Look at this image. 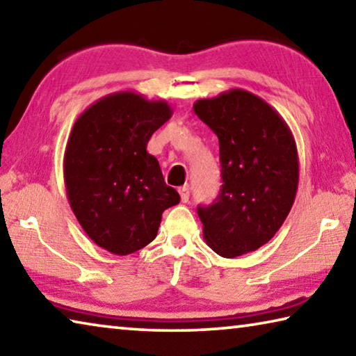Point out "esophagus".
<instances>
[{
  "mask_svg": "<svg viewBox=\"0 0 356 356\" xmlns=\"http://www.w3.org/2000/svg\"><path fill=\"white\" fill-rule=\"evenodd\" d=\"M179 193H180V200H182V202H188V200H190V186L188 185L180 186Z\"/></svg>",
  "mask_w": 356,
  "mask_h": 356,
  "instance_id": "esophagus-1",
  "label": "esophagus"
}]
</instances>
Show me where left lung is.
Here are the masks:
<instances>
[{"label":"left lung","mask_w":356,"mask_h":356,"mask_svg":"<svg viewBox=\"0 0 356 356\" xmlns=\"http://www.w3.org/2000/svg\"><path fill=\"white\" fill-rule=\"evenodd\" d=\"M218 136L222 185L209 207H197L204 240L222 257L256 251L272 238L298 188V152L286 120L245 89L193 105Z\"/></svg>","instance_id":"1"}]
</instances>
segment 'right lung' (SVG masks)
Here are the masks:
<instances>
[{
    "instance_id": "right-lung-1",
    "label": "right lung",
    "mask_w": 356,
    "mask_h": 356,
    "mask_svg": "<svg viewBox=\"0 0 356 356\" xmlns=\"http://www.w3.org/2000/svg\"><path fill=\"white\" fill-rule=\"evenodd\" d=\"M171 116L165 100L120 91L88 106L70 131L64 152L69 204L88 237L113 254L149 245L161 213L180 201L146 150Z\"/></svg>"
}]
</instances>
